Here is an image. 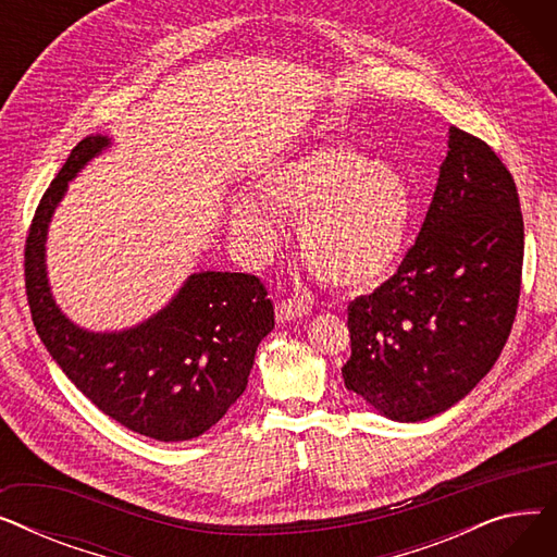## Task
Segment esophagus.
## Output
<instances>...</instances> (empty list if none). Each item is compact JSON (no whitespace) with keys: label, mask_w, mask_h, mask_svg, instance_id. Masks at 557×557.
<instances>
[{"label":"esophagus","mask_w":557,"mask_h":557,"mask_svg":"<svg viewBox=\"0 0 557 557\" xmlns=\"http://www.w3.org/2000/svg\"><path fill=\"white\" fill-rule=\"evenodd\" d=\"M309 313V307L305 300L290 296V298H284L282 302H277L275 307V315H277V323H290V320H298V318H305Z\"/></svg>","instance_id":"34e87169"}]
</instances>
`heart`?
Returning a JSON list of instances; mask_svg holds the SVG:
<instances>
[{
  "mask_svg": "<svg viewBox=\"0 0 557 557\" xmlns=\"http://www.w3.org/2000/svg\"><path fill=\"white\" fill-rule=\"evenodd\" d=\"M259 197L232 205L234 237L267 259L282 239L273 210L300 219V257L320 282L345 294H370L395 275L416 216L406 175L345 144L313 146L277 164Z\"/></svg>",
  "mask_w": 557,
  "mask_h": 557,
  "instance_id": "b5f03b06",
  "label": "heart"
}]
</instances>
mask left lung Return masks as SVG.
<instances>
[{"instance_id":"8db88e82","label":"left lung","mask_w":557,"mask_h":557,"mask_svg":"<svg viewBox=\"0 0 557 557\" xmlns=\"http://www.w3.org/2000/svg\"><path fill=\"white\" fill-rule=\"evenodd\" d=\"M523 219L510 171L449 126L416 246L372 296L347 307L345 388L393 422H422L470 395L510 336Z\"/></svg>"}]
</instances>
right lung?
<instances>
[{"label": "right lung", "mask_w": 557, "mask_h": 557, "mask_svg": "<svg viewBox=\"0 0 557 557\" xmlns=\"http://www.w3.org/2000/svg\"><path fill=\"white\" fill-rule=\"evenodd\" d=\"M110 146L108 135L81 139L45 191L24 252L28 307L51 359L99 411L160 443L191 441L244 395L257 347L275 327L273 302L255 275L200 271L133 327L76 325L51 294L49 225L70 183Z\"/></svg>", "instance_id": "1"}]
</instances>
